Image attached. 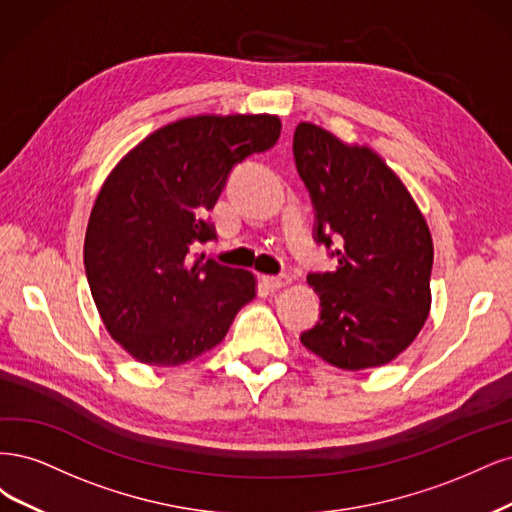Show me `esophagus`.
<instances>
[{
    "label": "esophagus",
    "mask_w": 512,
    "mask_h": 512,
    "mask_svg": "<svg viewBox=\"0 0 512 512\" xmlns=\"http://www.w3.org/2000/svg\"><path fill=\"white\" fill-rule=\"evenodd\" d=\"M263 285H266L268 289H283L287 285H291V278L287 274H278V276H261Z\"/></svg>",
    "instance_id": "1"
}]
</instances>
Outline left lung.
I'll use <instances>...</instances> for the list:
<instances>
[{
  "label": "left lung",
  "instance_id": "obj_1",
  "mask_svg": "<svg viewBox=\"0 0 512 512\" xmlns=\"http://www.w3.org/2000/svg\"><path fill=\"white\" fill-rule=\"evenodd\" d=\"M293 155L315 204L317 242L327 249L332 238L338 242L336 270L306 278L321 300V319L300 340L342 370L385 366L430 315V227L400 176L370 146L300 123Z\"/></svg>",
  "mask_w": 512,
  "mask_h": 512
}]
</instances>
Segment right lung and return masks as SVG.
Returning <instances> with one entry per match:
<instances>
[{
  "label": "right lung",
  "instance_id": "obj_1",
  "mask_svg": "<svg viewBox=\"0 0 512 512\" xmlns=\"http://www.w3.org/2000/svg\"><path fill=\"white\" fill-rule=\"evenodd\" d=\"M278 136L276 114H197L153 131L104 180L85 270L108 334L140 364L170 368L208 353L255 298L253 272L191 251L217 238L208 212L229 172Z\"/></svg>",
  "mask_w": 512,
  "mask_h": 512
}]
</instances>
